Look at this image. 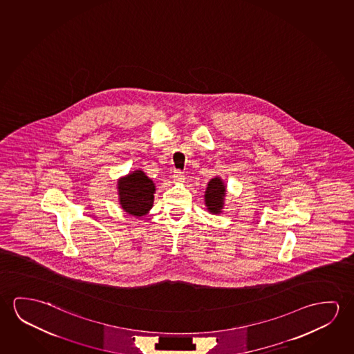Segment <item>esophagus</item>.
Returning <instances> with one entry per match:
<instances>
[{
  "mask_svg": "<svg viewBox=\"0 0 354 354\" xmlns=\"http://www.w3.org/2000/svg\"><path fill=\"white\" fill-rule=\"evenodd\" d=\"M173 178H174L175 181L181 183V181H184V178H185V176H184V173H183L181 170H175Z\"/></svg>",
  "mask_w": 354,
  "mask_h": 354,
  "instance_id": "obj_1",
  "label": "esophagus"
}]
</instances>
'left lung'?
<instances>
[{
	"mask_svg": "<svg viewBox=\"0 0 354 354\" xmlns=\"http://www.w3.org/2000/svg\"><path fill=\"white\" fill-rule=\"evenodd\" d=\"M225 195V187H224L222 180L214 178L208 183L205 201L208 211L212 213L221 212V208L223 207V197Z\"/></svg>",
	"mask_w": 354,
	"mask_h": 354,
	"instance_id": "obj_1",
	"label": "left lung"
}]
</instances>
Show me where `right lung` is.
<instances>
[{
    "label": "right lung",
    "instance_id": "1",
    "mask_svg": "<svg viewBox=\"0 0 354 354\" xmlns=\"http://www.w3.org/2000/svg\"><path fill=\"white\" fill-rule=\"evenodd\" d=\"M154 190L152 180L136 170L119 183L121 207L132 216L141 217L152 208Z\"/></svg>",
    "mask_w": 354,
    "mask_h": 354
}]
</instances>
